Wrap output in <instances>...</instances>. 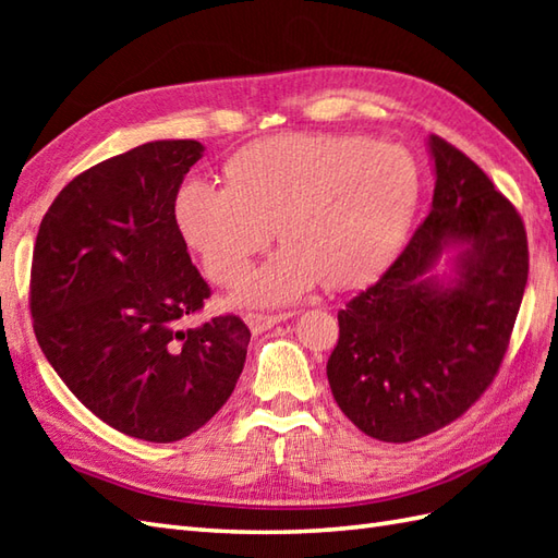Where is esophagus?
I'll list each match as a JSON object with an SVG mask.
<instances>
[{"instance_id":"34e87169","label":"esophagus","mask_w":558,"mask_h":558,"mask_svg":"<svg viewBox=\"0 0 558 558\" xmlns=\"http://www.w3.org/2000/svg\"><path fill=\"white\" fill-rule=\"evenodd\" d=\"M288 318H292V312H282V314H246L244 322L246 326L252 328V333H264V330H268L270 326H276L280 322H288Z\"/></svg>"}]
</instances>
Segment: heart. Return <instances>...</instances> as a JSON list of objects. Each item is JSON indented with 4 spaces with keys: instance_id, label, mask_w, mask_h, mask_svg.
I'll list each match as a JSON object with an SVG mask.
<instances>
[{
    "instance_id": "1",
    "label": "heart",
    "mask_w": 558,
    "mask_h": 558,
    "mask_svg": "<svg viewBox=\"0 0 558 558\" xmlns=\"http://www.w3.org/2000/svg\"><path fill=\"white\" fill-rule=\"evenodd\" d=\"M225 186L186 180L172 198L184 244L218 286H234L270 244L282 252L244 280L242 304H288L372 282L393 264L422 201L405 148L364 134L298 132L254 141L222 168Z\"/></svg>"
}]
</instances>
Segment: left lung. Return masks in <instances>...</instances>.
<instances>
[{"mask_svg": "<svg viewBox=\"0 0 558 558\" xmlns=\"http://www.w3.org/2000/svg\"><path fill=\"white\" fill-rule=\"evenodd\" d=\"M432 210L393 266L338 312L326 374L338 408L386 444L468 412L499 374L527 286L523 218L465 153L429 136ZM458 247L457 278L428 270Z\"/></svg>", "mask_w": 558, "mask_h": 558, "instance_id": "left-lung-1", "label": "left lung"}]
</instances>
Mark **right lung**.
Here are the masks:
<instances>
[{"label":"right lung","instance_id":"1","mask_svg":"<svg viewBox=\"0 0 558 558\" xmlns=\"http://www.w3.org/2000/svg\"><path fill=\"white\" fill-rule=\"evenodd\" d=\"M198 141H150L74 177L47 208L31 266L33 330L47 362L112 429L170 444L232 396L248 333L225 314L196 328L208 282L172 198Z\"/></svg>","mask_w":558,"mask_h":558}]
</instances>
